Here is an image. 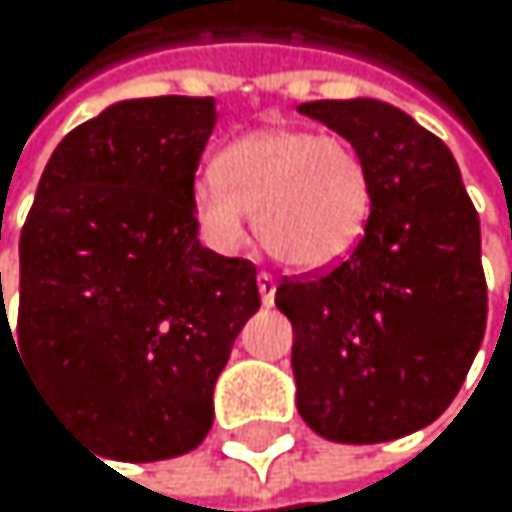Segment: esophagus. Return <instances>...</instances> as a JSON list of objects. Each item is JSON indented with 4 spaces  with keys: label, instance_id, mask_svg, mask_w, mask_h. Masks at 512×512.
<instances>
[{
    "label": "esophagus",
    "instance_id": "obj_1",
    "mask_svg": "<svg viewBox=\"0 0 512 512\" xmlns=\"http://www.w3.org/2000/svg\"><path fill=\"white\" fill-rule=\"evenodd\" d=\"M258 291H261L264 307H270L276 301V279L270 273H258Z\"/></svg>",
    "mask_w": 512,
    "mask_h": 512
}]
</instances>
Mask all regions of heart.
Segmentation results:
<instances>
[{
  "label": "heart",
  "instance_id": "1",
  "mask_svg": "<svg viewBox=\"0 0 512 512\" xmlns=\"http://www.w3.org/2000/svg\"><path fill=\"white\" fill-rule=\"evenodd\" d=\"M193 218L218 251L242 248L248 214L270 258L298 273L341 264L371 221V174L338 134L261 128L233 141L190 187Z\"/></svg>",
  "mask_w": 512,
  "mask_h": 512
}]
</instances>
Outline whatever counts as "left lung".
<instances>
[{"mask_svg":"<svg viewBox=\"0 0 512 512\" xmlns=\"http://www.w3.org/2000/svg\"><path fill=\"white\" fill-rule=\"evenodd\" d=\"M298 113L347 137L371 174L359 245L328 273L276 288L294 328L298 411L331 442H390L442 415L482 344L479 214L451 150L408 113L371 97Z\"/></svg>","mask_w":512,"mask_h":512,"instance_id":"left-lung-1","label":"left lung"}]
</instances>
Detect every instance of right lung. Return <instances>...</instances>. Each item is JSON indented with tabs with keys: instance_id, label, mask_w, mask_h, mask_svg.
<instances>
[{
	"instance_id": "right-lung-1",
	"label": "right lung",
	"mask_w": 512,
	"mask_h": 512,
	"mask_svg": "<svg viewBox=\"0 0 512 512\" xmlns=\"http://www.w3.org/2000/svg\"><path fill=\"white\" fill-rule=\"evenodd\" d=\"M214 97H137L51 153L21 230L8 334L39 384L107 458L165 461L214 421V381L258 313V270L199 242L190 187Z\"/></svg>"
}]
</instances>
